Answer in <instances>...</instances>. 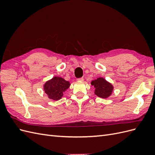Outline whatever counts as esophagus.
<instances>
[{
    "label": "esophagus",
    "instance_id": "34e87169",
    "mask_svg": "<svg viewBox=\"0 0 155 155\" xmlns=\"http://www.w3.org/2000/svg\"><path fill=\"white\" fill-rule=\"evenodd\" d=\"M78 81H83L84 80V78H78Z\"/></svg>",
    "mask_w": 155,
    "mask_h": 155
}]
</instances>
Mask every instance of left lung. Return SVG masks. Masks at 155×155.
Instances as JSON below:
<instances>
[{
	"mask_svg": "<svg viewBox=\"0 0 155 155\" xmlns=\"http://www.w3.org/2000/svg\"><path fill=\"white\" fill-rule=\"evenodd\" d=\"M91 85L94 87L95 94L102 98L109 97L113 90V87L111 84L102 78H99L92 81Z\"/></svg>",
	"mask_w": 155,
	"mask_h": 155,
	"instance_id": "1",
	"label": "left lung"
}]
</instances>
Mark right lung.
I'll return each instance as SVG.
<instances>
[{
  "instance_id": "1",
  "label": "right lung",
  "mask_w": 155,
  "mask_h": 155,
  "mask_svg": "<svg viewBox=\"0 0 155 155\" xmlns=\"http://www.w3.org/2000/svg\"><path fill=\"white\" fill-rule=\"evenodd\" d=\"M70 84L62 78L54 77L44 85V90L48 97L53 100H59L63 93L69 88Z\"/></svg>"
}]
</instances>
